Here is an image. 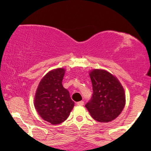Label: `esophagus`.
I'll return each instance as SVG.
<instances>
[{"mask_svg":"<svg viewBox=\"0 0 151 151\" xmlns=\"http://www.w3.org/2000/svg\"><path fill=\"white\" fill-rule=\"evenodd\" d=\"M84 101H80V102H77V104L79 105V106H82V105H84Z\"/></svg>","mask_w":151,"mask_h":151,"instance_id":"obj_1","label":"esophagus"}]
</instances>
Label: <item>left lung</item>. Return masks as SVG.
<instances>
[{
  "label": "left lung",
  "mask_w": 151,
  "mask_h": 151,
  "mask_svg": "<svg viewBox=\"0 0 151 151\" xmlns=\"http://www.w3.org/2000/svg\"><path fill=\"white\" fill-rule=\"evenodd\" d=\"M89 76L93 93L86 108L95 120L100 122L113 120L125 106L123 86L116 77L105 70L93 69Z\"/></svg>",
  "instance_id": "obj_1"
}]
</instances>
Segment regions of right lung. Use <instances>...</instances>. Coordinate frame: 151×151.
Masks as SVG:
<instances>
[{"instance_id": "1", "label": "right lung", "mask_w": 151, "mask_h": 151, "mask_svg": "<svg viewBox=\"0 0 151 151\" xmlns=\"http://www.w3.org/2000/svg\"><path fill=\"white\" fill-rule=\"evenodd\" d=\"M65 73L63 68L48 72L40 80L35 95L37 112L44 120L53 125L65 121L74 106L69 92L62 84Z\"/></svg>"}]
</instances>
